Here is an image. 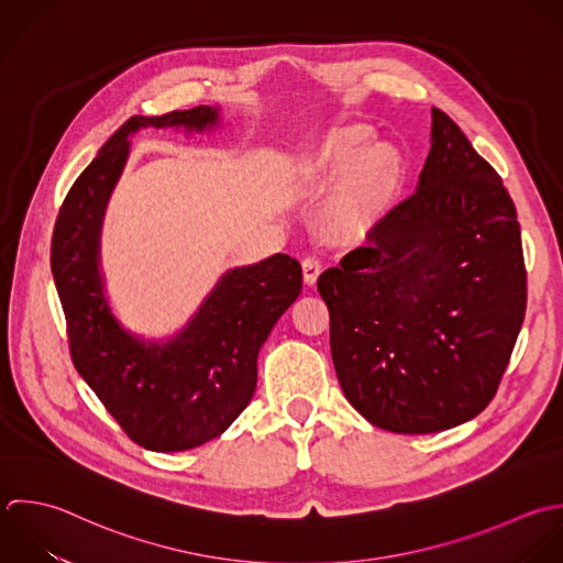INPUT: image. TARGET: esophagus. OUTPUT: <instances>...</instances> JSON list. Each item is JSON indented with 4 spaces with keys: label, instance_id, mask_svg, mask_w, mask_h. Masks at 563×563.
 Listing matches in <instances>:
<instances>
[{
    "label": "esophagus",
    "instance_id": "esophagus-1",
    "mask_svg": "<svg viewBox=\"0 0 563 563\" xmlns=\"http://www.w3.org/2000/svg\"><path fill=\"white\" fill-rule=\"evenodd\" d=\"M320 272H322V265H320V261L316 256H307L302 261V274H305V283L307 285H316Z\"/></svg>",
    "mask_w": 563,
    "mask_h": 563
}]
</instances>
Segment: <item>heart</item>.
Wrapping results in <instances>:
<instances>
[{"label": "heart", "mask_w": 563, "mask_h": 563, "mask_svg": "<svg viewBox=\"0 0 563 563\" xmlns=\"http://www.w3.org/2000/svg\"><path fill=\"white\" fill-rule=\"evenodd\" d=\"M373 137L368 124H333L298 162L296 173L307 192L331 188L322 223L333 236L364 234L386 217L399 195L404 157L395 146Z\"/></svg>", "instance_id": "b5f03b06"}]
</instances>
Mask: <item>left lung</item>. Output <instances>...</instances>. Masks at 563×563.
I'll use <instances>...</instances> for the list:
<instances>
[{
	"label": "left lung",
	"mask_w": 563,
	"mask_h": 563,
	"mask_svg": "<svg viewBox=\"0 0 563 563\" xmlns=\"http://www.w3.org/2000/svg\"><path fill=\"white\" fill-rule=\"evenodd\" d=\"M430 144L417 192L318 278L349 404L397 434L478 417L527 311L522 232L500 175L437 107Z\"/></svg>",
	"instance_id": "1"
}]
</instances>
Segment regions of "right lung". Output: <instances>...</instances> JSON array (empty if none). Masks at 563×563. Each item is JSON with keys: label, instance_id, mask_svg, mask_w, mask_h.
I'll return each instance as SVG.
<instances>
[{"label": "right lung", "instance_id": "1", "mask_svg": "<svg viewBox=\"0 0 563 563\" xmlns=\"http://www.w3.org/2000/svg\"><path fill=\"white\" fill-rule=\"evenodd\" d=\"M219 126V107L129 118L69 188L52 232L49 265L78 375L137 445L184 452L221 437L256 390L258 351L302 289L289 254L228 269L197 313L166 340H144L113 316L100 272L107 201L142 129Z\"/></svg>", "mask_w": 563, "mask_h": 563}]
</instances>
